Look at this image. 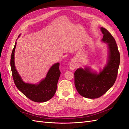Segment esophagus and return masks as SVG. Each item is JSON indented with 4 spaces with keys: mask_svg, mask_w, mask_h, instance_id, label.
<instances>
[{
    "mask_svg": "<svg viewBox=\"0 0 129 129\" xmlns=\"http://www.w3.org/2000/svg\"><path fill=\"white\" fill-rule=\"evenodd\" d=\"M70 69H71L72 71H74L76 67V64L74 63V62H71V64H70Z\"/></svg>",
    "mask_w": 129,
    "mask_h": 129,
    "instance_id": "obj_1",
    "label": "esophagus"
}]
</instances>
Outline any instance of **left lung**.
<instances>
[{
  "label": "left lung",
  "instance_id": "1",
  "mask_svg": "<svg viewBox=\"0 0 129 129\" xmlns=\"http://www.w3.org/2000/svg\"><path fill=\"white\" fill-rule=\"evenodd\" d=\"M102 41L107 43L109 49L107 65L99 74L91 72L90 68L77 69L74 73L77 91L85 98L96 99L102 96L115 83L120 63V54L114 38L103 27Z\"/></svg>",
  "mask_w": 129,
  "mask_h": 129
}]
</instances>
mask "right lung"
<instances>
[{"label":"right lung","instance_id":"obj_1","mask_svg":"<svg viewBox=\"0 0 129 129\" xmlns=\"http://www.w3.org/2000/svg\"><path fill=\"white\" fill-rule=\"evenodd\" d=\"M15 42L11 57V68L14 82L17 88L27 98L36 102H44L51 99L56 91L57 82L61 72L59 63L54 64L47 74L46 77L39 83L29 84L24 82L15 69L14 52Z\"/></svg>","mask_w":129,"mask_h":129}]
</instances>
